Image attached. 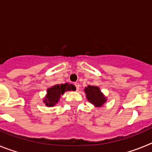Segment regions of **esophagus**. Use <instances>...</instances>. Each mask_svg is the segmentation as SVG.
<instances>
[{"instance_id":"obj_1","label":"esophagus","mask_w":152,"mask_h":152,"mask_svg":"<svg viewBox=\"0 0 152 152\" xmlns=\"http://www.w3.org/2000/svg\"><path fill=\"white\" fill-rule=\"evenodd\" d=\"M74 85L75 86V88H76V90H77V91H78L79 90V88H80V84H78V83H75V84H74Z\"/></svg>"}]
</instances>
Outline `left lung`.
I'll return each mask as SVG.
<instances>
[{"label": "left lung", "mask_w": 152, "mask_h": 152, "mask_svg": "<svg viewBox=\"0 0 152 152\" xmlns=\"http://www.w3.org/2000/svg\"><path fill=\"white\" fill-rule=\"evenodd\" d=\"M86 97L88 101L96 107H100L107 101V98L100 91V88L96 86H88L84 89Z\"/></svg>", "instance_id": "1"}]
</instances>
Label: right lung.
I'll use <instances>...</instances> for the list:
<instances>
[{"mask_svg":"<svg viewBox=\"0 0 152 152\" xmlns=\"http://www.w3.org/2000/svg\"><path fill=\"white\" fill-rule=\"evenodd\" d=\"M75 87L73 84L68 83L61 84H56L52 88H48L47 94L44 98L43 103H45L47 107H53L58 102L61 95L64 94L65 91H75Z\"/></svg>","mask_w":152,"mask_h":152,"instance_id":"1","label":"right lung"}]
</instances>
